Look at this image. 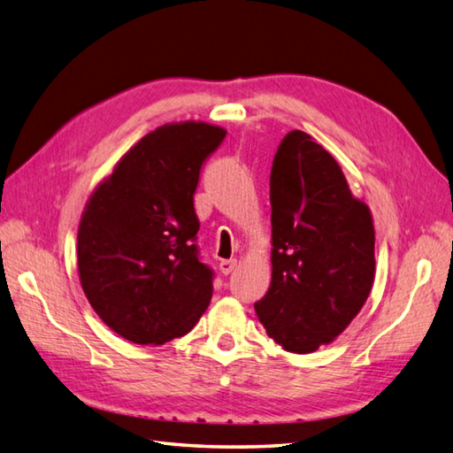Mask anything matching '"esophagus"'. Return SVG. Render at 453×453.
I'll list each match as a JSON object with an SVG mask.
<instances>
[{
	"instance_id": "34e87169",
	"label": "esophagus",
	"mask_w": 453,
	"mask_h": 453,
	"mask_svg": "<svg viewBox=\"0 0 453 453\" xmlns=\"http://www.w3.org/2000/svg\"><path fill=\"white\" fill-rule=\"evenodd\" d=\"M237 267V259H224L219 263V271L224 274H229Z\"/></svg>"
}]
</instances>
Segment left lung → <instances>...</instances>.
Masks as SVG:
<instances>
[{"mask_svg":"<svg viewBox=\"0 0 453 453\" xmlns=\"http://www.w3.org/2000/svg\"><path fill=\"white\" fill-rule=\"evenodd\" d=\"M271 287L255 312L287 351L332 343L367 303L375 227L338 161L304 131L280 141L271 168Z\"/></svg>","mask_w":453,"mask_h":453,"instance_id":"left-lung-1","label":"left lung"}]
</instances>
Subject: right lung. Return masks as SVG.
<instances>
[{
    "mask_svg": "<svg viewBox=\"0 0 453 453\" xmlns=\"http://www.w3.org/2000/svg\"><path fill=\"white\" fill-rule=\"evenodd\" d=\"M226 129L165 123L137 141L96 186L78 226V277L94 312L139 345L188 334L211 300L194 211L200 168Z\"/></svg>",
    "mask_w": 453,
    "mask_h": 453,
    "instance_id": "1",
    "label": "right lung"
}]
</instances>
